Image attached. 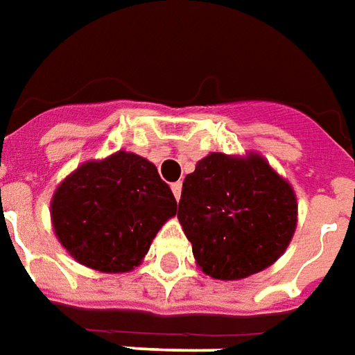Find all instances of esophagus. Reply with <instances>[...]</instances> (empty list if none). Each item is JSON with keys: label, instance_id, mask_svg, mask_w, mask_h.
Here are the masks:
<instances>
[{"label": "esophagus", "instance_id": "1", "mask_svg": "<svg viewBox=\"0 0 355 355\" xmlns=\"http://www.w3.org/2000/svg\"><path fill=\"white\" fill-rule=\"evenodd\" d=\"M171 190H173V193H175V198H177V201L180 200V192H182V184H180V182H175V184H171Z\"/></svg>", "mask_w": 355, "mask_h": 355}]
</instances>
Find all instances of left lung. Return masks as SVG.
<instances>
[{"label":"left lung","instance_id":"1","mask_svg":"<svg viewBox=\"0 0 355 355\" xmlns=\"http://www.w3.org/2000/svg\"><path fill=\"white\" fill-rule=\"evenodd\" d=\"M178 220L205 274L243 279L285 253L297 228V198L262 155L213 152L186 175Z\"/></svg>","mask_w":355,"mask_h":355}]
</instances>
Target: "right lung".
<instances>
[{
    "mask_svg": "<svg viewBox=\"0 0 355 355\" xmlns=\"http://www.w3.org/2000/svg\"><path fill=\"white\" fill-rule=\"evenodd\" d=\"M177 200L154 163L131 152L85 162L51 201V220L68 253L83 266L121 274L139 266Z\"/></svg>",
    "mask_w": 355,
    "mask_h": 355,
    "instance_id": "add662e5",
    "label": "right lung"
}]
</instances>
